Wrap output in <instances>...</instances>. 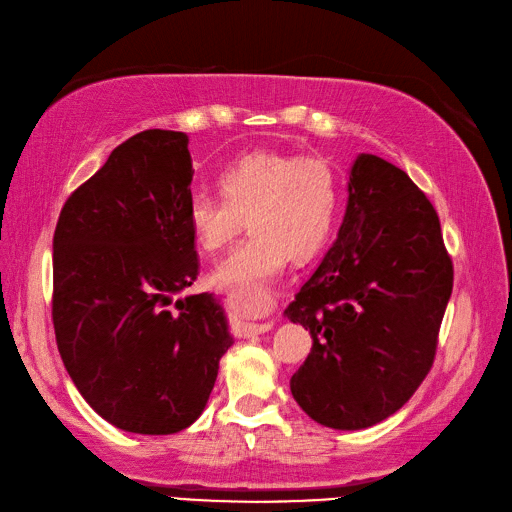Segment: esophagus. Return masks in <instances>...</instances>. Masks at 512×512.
Wrapping results in <instances>:
<instances>
[{
  "mask_svg": "<svg viewBox=\"0 0 512 512\" xmlns=\"http://www.w3.org/2000/svg\"><path fill=\"white\" fill-rule=\"evenodd\" d=\"M269 329H273V320H262V322H250L247 324V331L258 335V333H267Z\"/></svg>",
  "mask_w": 512,
  "mask_h": 512,
  "instance_id": "1",
  "label": "esophagus"
}]
</instances>
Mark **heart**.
I'll list each match as a JSON object with an SVG mask.
<instances>
[{
    "label": "heart",
    "instance_id": "b5f03b06",
    "mask_svg": "<svg viewBox=\"0 0 512 512\" xmlns=\"http://www.w3.org/2000/svg\"><path fill=\"white\" fill-rule=\"evenodd\" d=\"M218 194L188 205L194 243L213 254L237 235L247 215L250 235L213 267L211 282L245 305L265 299V284L288 258H312L329 239L339 203L333 166L280 149H252L228 162Z\"/></svg>",
    "mask_w": 512,
    "mask_h": 512
}]
</instances>
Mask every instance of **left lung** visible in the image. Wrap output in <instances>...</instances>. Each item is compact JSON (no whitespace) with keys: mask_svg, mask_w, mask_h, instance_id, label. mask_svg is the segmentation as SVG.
Masks as SVG:
<instances>
[{"mask_svg":"<svg viewBox=\"0 0 512 512\" xmlns=\"http://www.w3.org/2000/svg\"><path fill=\"white\" fill-rule=\"evenodd\" d=\"M451 292L429 198L401 168L361 153L337 239L284 312L312 335L292 397L331 429L389 418L429 374Z\"/></svg>","mask_w":512,"mask_h":512,"instance_id":"obj_1","label":"left lung"}]
</instances>
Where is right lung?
<instances>
[{"mask_svg":"<svg viewBox=\"0 0 512 512\" xmlns=\"http://www.w3.org/2000/svg\"><path fill=\"white\" fill-rule=\"evenodd\" d=\"M192 177L188 134L138 132L70 194L53 237L61 361L104 421L143 436L203 414L232 346L213 294L173 299L198 275Z\"/></svg>","mask_w":512,"mask_h":512,"instance_id":"right-lung-1","label":"right lung"}]
</instances>
